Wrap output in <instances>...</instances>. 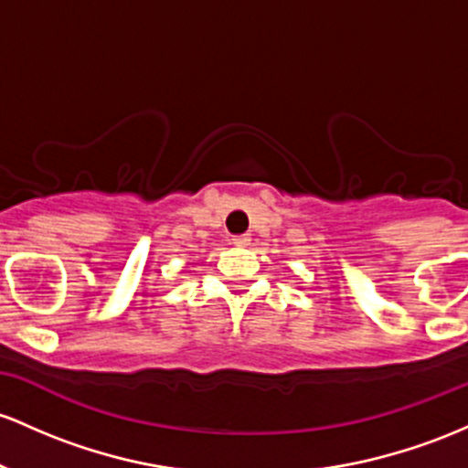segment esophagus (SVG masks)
Wrapping results in <instances>:
<instances>
[{
    "label": "esophagus",
    "mask_w": 468,
    "mask_h": 468,
    "mask_svg": "<svg viewBox=\"0 0 468 468\" xmlns=\"http://www.w3.org/2000/svg\"><path fill=\"white\" fill-rule=\"evenodd\" d=\"M233 244L235 246H249L250 244V235H235Z\"/></svg>",
    "instance_id": "34e87169"
}]
</instances>
